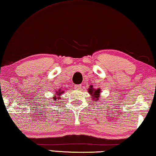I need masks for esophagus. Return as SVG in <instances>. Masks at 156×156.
Instances as JSON below:
<instances>
[{"instance_id":"34e87169","label":"esophagus","mask_w":156,"mask_h":156,"mask_svg":"<svg viewBox=\"0 0 156 156\" xmlns=\"http://www.w3.org/2000/svg\"><path fill=\"white\" fill-rule=\"evenodd\" d=\"M81 87H82L81 85H75V86H74V88H75L76 90H80L81 89Z\"/></svg>"}]
</instances>
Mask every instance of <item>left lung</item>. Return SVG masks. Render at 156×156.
Here are the masks:
<instances>
[{
  "mask_svg": "<svg viewBox=\"0 0 156 156\" xmlns=\"http://www.w3.org/2000/svg\"><path fill=\"white\" fill-rule=\"evenodd\" d=\"M88 92L91 94V96H92V100L98 101L99 97H100V93H101L100 89H99L98 88V89L96 90L93 87L92 85H90V88L88 89Z\"/></svg>",
  "mask_w": 156,
  "mask_h": 156,
  "instance_id": "1",
  "label": "left lung"
}]
</instances>
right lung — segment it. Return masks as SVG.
I'll list each match as a JSON object with an SVG mask.
<instances>
[{"label": "right lung", "instance_id": "add662e5", "mask_svg": "<svg viewBox=\"0 0 156 156\" xmlns=\"http://www.w3.org/2000/svg\"><path fill=\"white\" fill-rule=\"evenodd\" d=\"M64 92V90H63V91H62L61 90H60L59 91L56 92V93H55L56 94H54V96H53V99H54V100H55V99H61L62 97H61L62 94H63ZM57 96L58 97L57 98L56 97Z\"/></svg>", "mask_w": 156, "mask_h": 156}]
</instances>
